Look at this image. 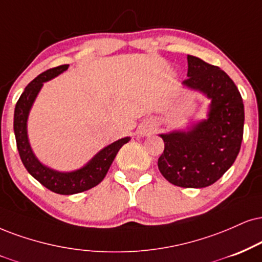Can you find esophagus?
Returning a JSON list of instances; mask_svg holds the SVG:
<instances>
[{"label":"esophagus","instance_id":"obj_1","mask_svg":"<svg viewBox=\"0 0 262 262\" xmlns=\"http://www.w3.org/2000/svg\"><path fill=\"white\" fill-rule=\"evenodd\" d=\"M151 126H146V127H143L142 128V130L140 131V135H142V136H146V135H148V134H150V131H151Z\"/></svg>","mask_w":262,"mask_h":262}]
</instances>
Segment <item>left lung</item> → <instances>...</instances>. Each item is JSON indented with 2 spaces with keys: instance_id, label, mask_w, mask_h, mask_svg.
Segmentation results:
<instances>
[{
  "instance_id": "8db88e82",
  "label": "left lung",
  "mask_w": 262,
  "mask_h": 262,
  "mask_svg": "<svg viewBox=\"0 0 262 262\" xmlns=\"http://www.w3.org/2000/svg\"><path fill=\"white\" fill-rule=\"evenodd\" d=\"M186 89L210 99L205 119L186 130L160 134L164 153L158 159L161 175L183 188H204L232 166L241 150L244 104L237 86L219 67L187 56Z\"/></svg>"
}]
</instances>
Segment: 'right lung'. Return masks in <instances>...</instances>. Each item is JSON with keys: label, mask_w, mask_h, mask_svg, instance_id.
<instances>
[{"label": "right lung", "mask_w": 262, "mask_h": 262, "mask_svg": "<svg viewBox=\"0 0 262 262\" xmlns=\"http://www.w3.org/2000/svg\"><path fill=\"white\" fill-rule=\"evenodd\" d=\"M69 64H64L53 69L46 70L35 77L25 87L20 98L18 99L14 109V135L17 141L19 156L28 172L36 179L42 186L52 190L58 194L70 195L76 193L85 192L101 183L104 179L113 160L118 154L120 148L131 140L130 137H124L113 142L108 146L102 148L91 160L85 165L74 171H58L52 167L45 165L32 150L30 141L28 136V119L35 99L41 91L43 82L50 81L54 77L66 72Z\"/></svg>", "instance_id": "add662e5"}]
</instances>
